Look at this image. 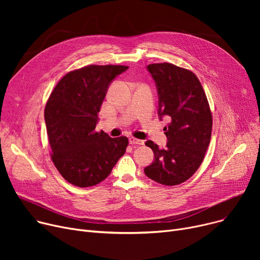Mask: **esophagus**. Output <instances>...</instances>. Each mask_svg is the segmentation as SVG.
Returning <instances> with one entry per match:
<instances>
[{
	"label": "esophagus",
	"mask_w": 260,
	"mask_h": 260,
	"mask_svg": "<svg viewBox=\"0 0 260 260\" xmlns=\"http://www.w3.org/2000/svg\"><path fill=\"white\" fill-rule=\"evenodd\" d=\"M129 143L133 144V145H143V144H144V141L132 137V138H129Z\"/></svg>",
	"instance_id": "34e87169"
}]
</instances>
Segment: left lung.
Listing matches in <instances>:
<instances>
[{
    "instance_id": "left-lung-1",
    "label": "left lung",
    "mask_w": 260,
    "mask_h": 260,
    "mask_svg": "<svg viewBox=\"0 0 260 260\" xmlns=\"http://www.w3.org/2000/svg\"><path fill=\"white\" fill-rule=\"evenodd\" d=\"M146 68L157 86L159 117L169 116L171 123L165 127L166 148L160 149L151 140L145 142L155 159L144 173L160 184L177 185L190 178L203 161L212 135V113L194 73L171 63Z\"/></svg>"
}]
</instances>
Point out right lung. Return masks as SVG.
<instances>
[{
	"label": "right lung",
	"mask_w": 260,
	"mask_h": 260,
	"mask_svg": "<svg viewBox=\"0 0 260 260\" xmlns=\"http://www.w3.org/2000/svg\"><path fill=\"white\" fill-rule=\"evenodd\" d=\"M128 66L88 65L66 74L53 88L44 117L51 160L70 183H100L124 155L126 137L95 132L98 113L112 81Z\"/></svg>",
	"instance_id": "obj_1"
}]
</instances>
